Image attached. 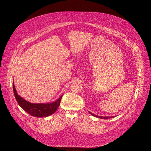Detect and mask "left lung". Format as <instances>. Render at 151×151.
I'll return each instance as SVG.
<instances>
[{
	"instance_id": "left-lung-1",
	"label": "left lung",
	"mask_w": 151,
	"mask_h": 151,
	"mask_svg": "<svg viewBox=\"0 0 151 151\" xmlns=\"http://www.w3.org/2000/svg\"><path fill=\"white\" fill-rule=\"evenodd\" d=\"M88 112H89L91 115H93V116H95V117L100 118V119H109V118H114V116H98V115H95V114H92L91 112H89V111H88Z\"/></svg>"
}]
</instances>
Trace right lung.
I'll return each mask as SVG.
<instances>
[{"instance_id": "add662e5", "label": "right lung", "mask_w": 151, "mask_h": 151, "mask_svg": "<svg viewBox=\"0 0 151 151\" xmlns=\"http://www.w3.org/2000/svg\"><path fill=\"white\" fill-rule=\"evenodd\" d=\"M12 85L14 94L19 106L30 115L37 118L47 117L55 113L58 109L63 97V95L61 96L56 101L52 103H33L27 101L18 94L15 87L14 81Z\"/></svg>"}]
</instances>
